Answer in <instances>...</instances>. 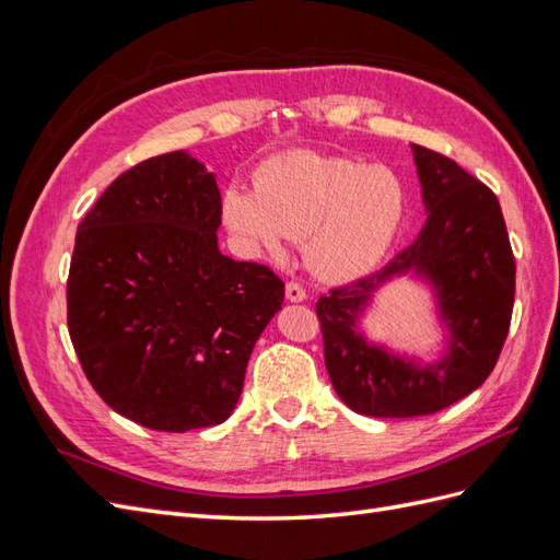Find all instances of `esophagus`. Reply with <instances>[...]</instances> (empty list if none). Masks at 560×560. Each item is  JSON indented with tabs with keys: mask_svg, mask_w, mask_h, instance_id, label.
I'll list each match as a JSON object with an SVG mask.
<instances>
[{
	"mask_svg": "<svg viewBox=\"0 0 560 560\" xmlns=\"http://www.w3.org/2000/svg\"><path fill=\"white\" fill-rule=\"evenodd\" d=\"M284 296H287V301H292V303H301V301H306V290H303V287L299 284V282H287V287H284Z\"/></svg>",
	"mask_w": 560,
	"mask_h": 560,
	"instance_id": "1",
	"label": "esophagus"
}]
</instances>
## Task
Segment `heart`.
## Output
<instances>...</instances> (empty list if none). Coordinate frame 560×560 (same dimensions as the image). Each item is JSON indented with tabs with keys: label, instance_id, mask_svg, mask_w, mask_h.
<instances>
[{
	"label": "heart",
	"instance_id": "1",
	"mask_svg": "<svg viewBox=\"0 0 560 560\" xmlns=\"http://www.w3.org/2000/svg\"><path fill=\"white\" fill-rule=\"evenodd\" d=\"M406 208L399 177L383 165L294 149L266 159L254 186L229 184L222 217L252 254L280 257L303 238V261L322 280L374 270L397 238Z\"/></svg>",
	"mask_w": 560,
	"mask_h": 560
}]
</instances>
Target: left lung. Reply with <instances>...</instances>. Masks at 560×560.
<instances>
[{"mask_svg": "<svg viewBox=\"0 0 560 560\" xmlns=\"http://www.w3.org/2000/svg\"><path fill=\"white\" fill-rule=\"evenodd\" d=\"M411 149L428 212L418 238L378 273L336 287L315 306L336 395L374 418L430 416L474 393L498 364L514 308L516 264L495 194L455 161ZM401 275L433 287L450 331L439 363L401 359L357 329L373 294Z\"/></svg>", "mask_w": 560, "mask_h": 560, "instance_id": "obj_1", "label": "left lung"}]
</instances>
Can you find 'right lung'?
I'll return each instance as SVG.
<instances>
[{
    "label": "right lung",
    "mask_w": 560,
    "mask_h": 560,
    "mask_svg": "<svg viewBox=\"0 0 560 560\" xmlns=\"http://www.w3.org/2000/svg\"><path fill=\"white\" fill-rule=\"evenodd\" d=\"M219 224L214 175L171 151L118 175L77 229L72 346L103 401L149 430L224 422L282 306L273 270L219 252Z\"/></svg>",
    "instance_id": "obj_1"
}]
</instances>
